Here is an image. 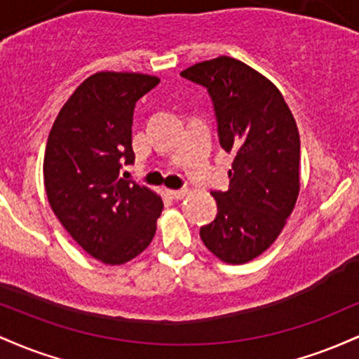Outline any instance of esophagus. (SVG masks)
Segmentation results:
<instances>
[{"label":"esophagus","instance_id":"esophagus-1","mask_svg":"<svg viewBox=\"0 0 359 359\" xmlns=\"http://www.w3.org/2000/svg\"><path fill=\"white\" fill-rule=\"evenodd\" d=\"M185 194H187V191H172V189L167 191V196H170L172 199H182V197H185Z\"/></svg>","mask_w":359,"mask_h":359}]
</instances>
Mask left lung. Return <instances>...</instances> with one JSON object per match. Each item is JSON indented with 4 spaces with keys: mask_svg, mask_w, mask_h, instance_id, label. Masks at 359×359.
<instances>
[{
    "mask_svg": "<svg viewBox=\"0 0 359 359\" xmlns=\"http://www.w3.org/2000/svg\"><path fill=\"white\" fill-rule=\"evenodd\" d=\"M180 76L209 90L221 147L234 154L231 187L212 192L217 216L201 228V240L221 262L243 265L273 245L297 203V123L277 86L233 57L199 62Z\"/></svg>",
    "mask_w": 359,
    "mask_h": 359,
    "instance_id": "8db88e82",
    "label": "left lung"
}]
</instances>
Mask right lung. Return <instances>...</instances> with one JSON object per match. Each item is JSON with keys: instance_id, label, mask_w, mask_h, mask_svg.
Masks as SVG:
<instances>
[{"instance_id": "add662e5", "label": "right lung", "mask_w": 359, "mask_h": 359, "mask_svg": "<svg viewBox=\"0 0 359 359\" xmlns=\"http://www.w3.org/2000/svg\"><path fill=\"white\" fill-rule=\"evenodd\" d=\"M160 79L102 71L77 86L57 114L43 156L48 204L90 257L123 265L150 245L163 209L158 194L119 170L135 162L133 109Z\"/></svg>"}]
</instances>
